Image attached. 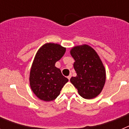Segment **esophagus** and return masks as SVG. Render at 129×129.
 Instances as JSON below:
<instances>
[{
  "label": "esophagus",
  "mask_w": 129,
  "mask_h": 129,
  "mask_svg": "<svg viewBox=\"0 0 129 129\" xmlns=\"http://www.w3.org/2000/svg\"><path fill=\"white\" fill-rule=\"evenodd\" d=\"M67 78H68V79H69V80H70V78H71V76H70H70H68V77H67Z\"/></svg>",
  "instance_id": "obj_1"
}]
</instances>
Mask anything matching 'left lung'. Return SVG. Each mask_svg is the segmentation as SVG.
<instances>
[{"mask_svg": "<svg viewBox=\"0 0 129 129\" xmlns=\"http://www.w3.org/2000/svg\"><path fill=\"white\" fill-rule=\"evenodd\" d=\"M70 54L75 60L74 68L77 76L70 82L79 94L86 100L97 97L103 90L106 80L103 64L94 49L87 44L73 47Z\"/></svg>", "mask_w": 129, "mask_h": 129, "instance_id": "1", "label": "left lung"}]
</instances>
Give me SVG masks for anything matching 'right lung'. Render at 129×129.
Listing matches in <instances>:
<instances>
[{"mask_svg": "<svg viewBox=\"0 0 129 129\" xmlns=\"http://www.w3.org/2000/svg\"><path fill=\"white\" fill-rule=\"evenodd\" d=\"M66 52V48L46 43L35 55L29 74V85L35 95L44 101H53L68 81L55 64Z\"/></svg>", "mask_w": 129, "mask_h": 129, "instance_id": "1", "label": "right lung"}]
</instances>
